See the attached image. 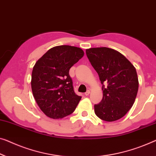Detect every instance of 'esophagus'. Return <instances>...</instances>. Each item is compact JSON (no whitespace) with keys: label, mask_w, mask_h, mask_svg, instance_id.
<instances>
[{"label":"esophagus","mask_w":156,"mask_h":156,"mask_svg":"<svg viewBox=\"0 0 156 156\" xmlns=\"http://www.w3.org/2000/svg\"><path fill=\"white\" fill-rule=\"evenodd\" d=\"M90 94V91L89 90H87V92H86L85 93V94L86 95V96H88V95H89Z\"/></svg>","instance_id":"obj_1"}]
</instances>
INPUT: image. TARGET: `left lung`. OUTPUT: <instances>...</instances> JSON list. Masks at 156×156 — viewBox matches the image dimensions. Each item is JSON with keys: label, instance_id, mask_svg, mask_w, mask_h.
Masks as SVG:
<instances>
[{"label": "left lung", "instance_id": "1", "mask_svg": "<svg viewBox=\"0 0 156 156\" xmlns=\"http://www.w3.org/2000/svg\"><path fill=\"white\" fill-rule=\"evenodd\" d=\"M86 55L102 84L103 98L94 104L95 114L107 122L120 119L132 108L137 94L136 69L121 53L108 48L87 49Z\"/></svg>", "mask_w": 156, "mask_h": 156}]
</instances>
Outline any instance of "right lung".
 <instances>
[{"label": "right lung", "mask_w": 156, "mask_h": 156, "mask_svg": "<svg viewBox=\"0 0 156 156\" xmlns=\"http://www.w3.org/2000/svg\"><path fill=\"white\" fill-rule=\"evenodd\" d=\"M84 55L80 48L56 46L35 64L31 89L37 104L45 114L59 119L71 114L81 99L74 92L69 69Z\"/></svg>", "instance_id": "obj_1"}]
</instances>
